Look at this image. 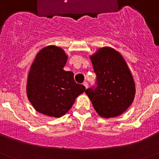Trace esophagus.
Masks as SVG:
<instances>
[{"label":"esophagus","mask_w":159,"mask_h":159,"mask_svg":"<svg viewBox=\"0 0 159 159\" xmlns=\"http://www.w3.org/2000/svg\"><path fill=\"white\" fill-rule=\"evenodd\" d=\"M84 86L85 87V88H88V82H84Z\"/></svg>","instance_id":"34e87169"}]
</instances>
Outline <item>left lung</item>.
Returning <instances> with one entry per match:
<instances>
[{"instance_id":"left-lung-1","label":"left lung","mask_w":159,"mask_h":159,"mask_svg":"<svg viewBox=\"0 0 159 159\" xmlns=\"http://www.w3.org/2000/svg\"><path fill=\"white\" fill-rule=\"evenodd\" d=\"M96 74V87L85 91L101 117H116L130 106L135 85L121 54L109 47L99 48L90 57Z\"/></svg>"}]
</instances>
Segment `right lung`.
Returning <instances> with one entry per match:
<instances>
[{
    "label": "right lung",
    "instance_id": "obj_1",
    "mask_svg": "<svg viewBox=\"0 0 159 159\" xmlns=\"http://www.w3.org/2000/svg\"><path fill=\"white\" fill-rule=\"evenodd\" d=\"M67 57L62 48L47 46L36 55L29 70L27 95L33 107L50 117H61L71 109L85 87L74 80L64 67Z\"/></svg>",
    "mask_w": 159,
    "mask_h": 159
}]
</instances>
